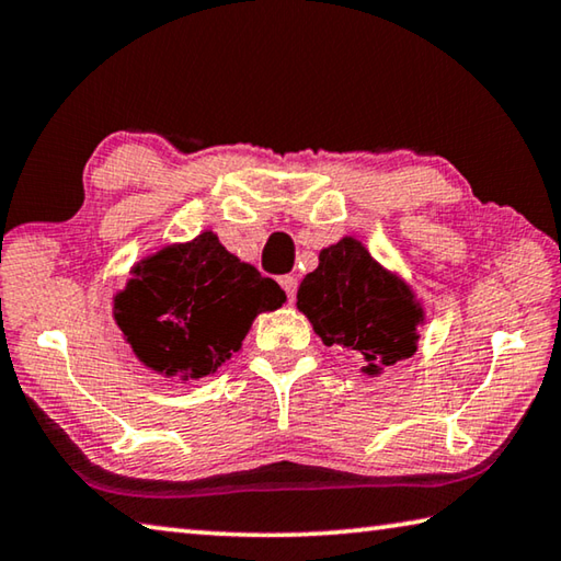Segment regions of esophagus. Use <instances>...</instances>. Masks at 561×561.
<instances>
[{"instance_id": "esophagus-1", "label": "esophagus", "mask_w": 561, "mask_h": 561, "mask_svg": "<svg viewBox=\"0 0 561 561\" xmlns=\"http://www.w3.org/2000/svg\"><path fill=\"white\" fill-rule=\"evenodd\" d=\"M279 284H282V289H284V294H287L289 301L297 297V287H299L297 277H291V274H284V277L279 279Z\"/></svg>"}]
</instances>
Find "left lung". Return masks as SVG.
I'll use <instances>...</instances> for the list:
<instances>
[{
	"mask_svg": "<svg viewBox=\"0 0 561 561\" xmlns=\"http://www.w3.org/2000/svg\"><path fill=\"white\" fill-rule=\"evenodd\" d=\"M297 307L327 346L358 351L368 376L415 354L423 309L354 237L321 250L319 267L297 291Z\"/></svg>",
	"mask_w": 561,
	"mask_h": 561,
	"instance_id": "8db88e82",
	"label": "left lung"
}]
</instances>
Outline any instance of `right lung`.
Returning a JSON list of instances; mask_svg holds the SVG:
<instances>
[{
  "label": "right lung",
  "instance_id": "obj_1",
  "mask_svg": "<svg viewBox=\"0 0 561 561\" xmlns=\"http://www.w3.org/2000/svg\"><path fill=\"white\" fill-rule=\"evenodd\" d=\"M130 274L113 307L118 327L148 368L180 381L215 374L240 351L254 317L287 299L213 232L165 247Z\"/></svg>",
  "mask_w": 561,
  "mask_h": 561
}]
</instances>
